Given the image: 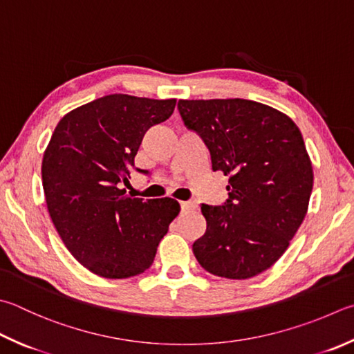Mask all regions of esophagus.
Returning a JSON list of instances; mask_svg holds the SVG:
<instances>
[{
	"instance_id": "1",
	"label": "esophagus",
	"mask_w": 354,
	"mask_h": 354,
	"mask_svg": "<svg viewBox=\"0 0 354 354\" xmlns=\"http://www.w3.org/2000/svg\"><path fill=\"white\" fill-rule=\"evenodd\" d=\"M179 204H181L183 212H190V210H194L196 207L195 203H190V201H181Z\"/></svg>"
}]
</instances>
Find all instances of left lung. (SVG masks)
Wrapping results in <instances>:
<instances>
[{"label": "left lung", "mask_w": 354, "mask_h": 354, "mask_svg": "<svg viewBox=\"0 0 354 354\" xmlns=\"http://www.w3.org/2000/svg\"><path fill=\"white\" fill-rule=\"evenodd\" d=\"M184 125L209 149L212 170L229 175V198L201 204L207 223L194 243L205 271L250 279L289 246L306 215L313 167L297 125L274 108L246 99L179 100Z\"/></svg>", "instance_id": "obj_1"}]
</instances>
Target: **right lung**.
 <instances>
[{
    "label": "right lung",
    "mask_w": 354,
    "mask_h": 354,
    "mask_svg": "<svg viewBox=\"0 0 354 354\" xmlns=\"http://www.w3.org/2000/svg\"><path fill=\"white\" fill-rule=\"evenodd\" d=\"M175 105V99L105 95L63 115L44 151L50 220L74 259L100 277L147 271L179 214L175 199L130 198L120 189L145 133L169 119Z\"/></svg>",
    "instance_id": "right-lung-1"
}]
</instances>
